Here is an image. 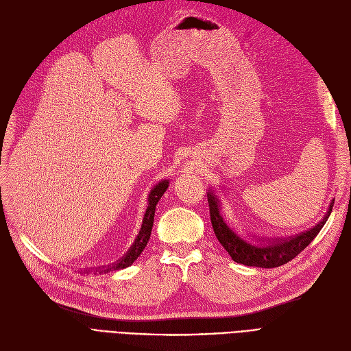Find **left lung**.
Wrapping results in <instances>:
<instances>
[{
	"mask_svg": "<svg viewBox=\"0 0 351 351\" xmlns=\"http://www.w3.org/2000/svg\"><path fill=\"white\" fill-rule=\"evenodd\" d=\"M208 204L212 227H214V232L222 247L228 252L234 262L256 268H277L294 259L297 254L309 246L317 232L322 230L334 206V202H331L324 219L300 234L285 237H253L250 234H244V231H240L227 219L224 210H222L218 187L212 186L209 189Z\"/></svg>",
	"mask_w": 351,
	"mask_h": 351,
	"instance_id": "8db88e82",
	"label": "left lung"
}]
</instances>
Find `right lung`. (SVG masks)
I'll return each instance as SVG.
<instances>
[{
    "mask_svg": "<svg viewBox=\"0 0 351 351\" xmlns=\"http://www.w3.org/2000/svg\"><path fill=\"white\" fill-rule=\"evenodd\" d=\"M168 184H169V180H162V182H159L149 192V196H147V208H146V212H145L141 231H139V234H137L134 243L132 244V247L127 250V253L124 254V256L121 259L117 261V262H114V263L107 265V267H98V268L84 269V272L107 274L110 271L124 269L127 267H130V265L137 258L141 256V253L146 247V244H147V241H149V237H151V231H152V227H154V217H155L156 204L159 202V199L162 197V195L165 193V190L168 189Z\"/></svg>",
    "mask_w": 351,
    "mask_h": 351,
    "instance_id": "right-lung-1",
    "label": "right lung"
}]
</instances>
